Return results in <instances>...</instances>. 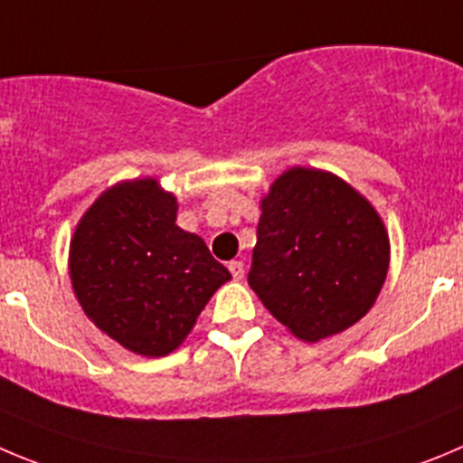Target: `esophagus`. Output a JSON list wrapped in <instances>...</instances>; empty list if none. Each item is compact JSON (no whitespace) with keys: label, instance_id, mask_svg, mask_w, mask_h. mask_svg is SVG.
Here are the masks:
<instances>
[{"label":"esophagus","instance_id":"esophagus-1","mask_svg":"<svg viewBox=\"0 0 463 463\" xmlns=\"http://www.w3.org/2000/svg\"><path fill=\"white\" fill-rule=\"evenodd\" d=\"M228 269H231L232 279L240 280L241 276H244V262H241V260H231V262H228Z\"/></svg>","mask_w":463,"mask_h":463}]
</instances>
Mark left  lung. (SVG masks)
I'll use <instances>...</instances> for the list:
<instances>
[{"label": "left lung", "instance_id": "1", "mask_svg": "<svg viewBox=\"0 0 463 463\" xmlns=\"http://www.w3.org/2000/svg\"><path fill=\"white\" fill-rule=\"evenodd\" d=\"M260 210L249 285L283 326L317 343L373 308L391 241L368 198L334 173L292 166Z\"/></svg>", "mask_w": 463, "mask_h": 463}]
</instances>
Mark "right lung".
<instances>
[{"label":"right lung","instance_id":"1","mask_svg":"<svg viewBox=\"0 0 463 463\" xmlns=\"http://www.w3.org/2000/svg\"><path fill=\"white\" fill-rule=\"evenodd\" d=\"M178 201L155 178L98 196L71 240V280L86 317L141 356L178 349L231 271L175 223Z\"/></svg>","mask_w":463,"mask_h":463}]
</instances>
